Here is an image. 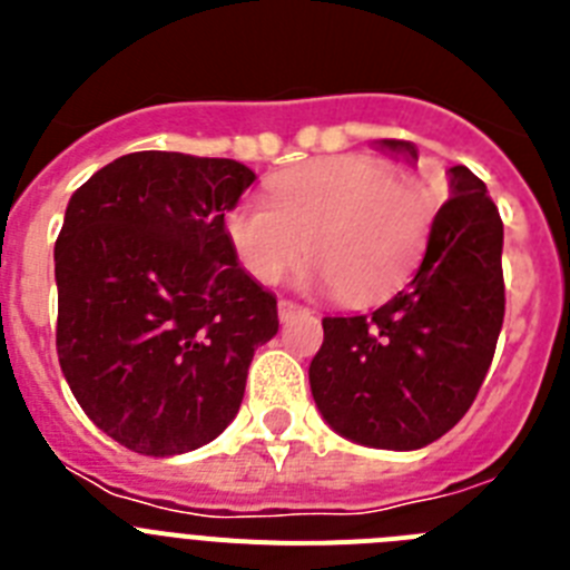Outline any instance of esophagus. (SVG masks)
<instances>
[{
	"label": "esophagus",
	"instance_id": "1",
	"mask_svg": "<svg viewBox=\"0 0 570 570\" xmlns=\"http://www.w3.org/2000/svg\"><path fill=\"white\" fill-rule=\"evenodd\" d=\"M302 305H296V302H291V299H279V320L282 322H288V320H294L296 314H302Z\"/></svg>",
	"mask_w": 570,
	"mask_h": 570
}]
</instances>
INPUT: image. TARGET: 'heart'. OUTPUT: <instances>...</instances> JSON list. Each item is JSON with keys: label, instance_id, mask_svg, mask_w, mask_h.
Returning <instances> with one entry per match:
<instances>
[{"label": "heart", "instance_id": "obj_1", "mask_svg": "<svg viewBox=\"0 0 570 570\" xmlns=\"http://www.w3.org/2000/svg\"><path fill=\"white\" fill-rule=\"evenodd\" d=\"M225 239L256 282L271 285L302 256L308 288L374 302L411 276L431 228V196L374 156H331L268 183V203L242 199L225 214Z\"/></svg>", "mask_w": 570, "mask_h": 570}]
</instances>
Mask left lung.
I'll return each instance as SVG.
<instances>
[{
  "instance_id": "obj_1",
  "label": "left lung",
  "mask_w": 570,
  "mask_h": 570,
  "mask_svg": "<svg viewBox=\"0 0 570 570\" xmlns=\"http://www.w3.org/2000/svg\"><path fill=\"white\" fill-rule=\"evenodd\" d=\"M376 148L420 159L405 139ZM448 194L414 279L371 314L322 320L311 394L322 420L356 445H431L465 416L491 367L505 316L502 219L465 165L448 168Z\"/></svg>"
}]
</instances>
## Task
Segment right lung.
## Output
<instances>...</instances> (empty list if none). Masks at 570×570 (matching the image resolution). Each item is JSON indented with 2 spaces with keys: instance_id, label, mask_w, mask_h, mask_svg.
I'll return each mask as SVG.
<instances>
[{
  "instance_id": "obj_1",
  "label": "right lung",
  "mask_w": 570,
  "mask_h": 570,
  "mask_svg": "<svg viewBox=\"0 0 570 570\" xmlns=\"http://www.w3.org/2000/svg\"><path fill=\"white\" fill-rule=\"evenodd\" d=\"M254 179L236 159L139 150L70 196L53 248L59 365L88 420L136 454L223 434L279 331L276 296L223 228Z\"/></svg>"
}]
</instances>
